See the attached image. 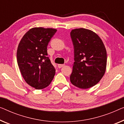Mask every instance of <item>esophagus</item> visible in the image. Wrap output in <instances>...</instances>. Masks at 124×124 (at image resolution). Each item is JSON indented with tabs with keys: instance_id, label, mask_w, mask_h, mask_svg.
<instances>
[{
	"instance_id": "34e87169",
	"label": "esophagus",
	"mask_w": 124,
	"mask_h": 124,
	"mask_svg": "<svg viewBox=\"0 0 124 124\" xmlns=\"http://www.w3.org/2000/svg\"><path fill=\"white\" fill-rule=\"evenodd\" d=\"M64 66V64H58V68H61V67H62L63 66Z\"/></svg>"
}]
</instances>
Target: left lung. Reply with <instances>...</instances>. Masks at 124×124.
<instances>
[{
	"instance_id": "1",
	"label": "left lung",
	"mask_w": 124,
	"mask_h": 124,
	"mask_svg": "<svg viewBox=\"0 0 124 124\" xmlns=\"http://www.w3.org/2000/svg\"><path fill=\"white\" fill-rule=\"evenodd\" d=\"M70 34L75 57L70 81L82 89L92 87L101 80L106 71L107 52L104 44L90 29H72Z\"/></svg>"
}]
</instances>
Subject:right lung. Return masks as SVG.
I'll return each mask as SVG.
<instances>
[{"mask_svg": "<svg viewBox=\"0 0 124 124\" xmlns=\"http://www.w3.org/2000/svg\"><path fill=\"white\" fill-rule=\"evenodd\" d=\"M57 29L34 27L21 39L16 58L20 71L29 85L37 90L48 86L56 70L47 56V45Z\"/></svg>", "mask_w": 124, "mask_h": 124, "instance_id": "right-lung-1", "label": "right lung"}]
</instances>
